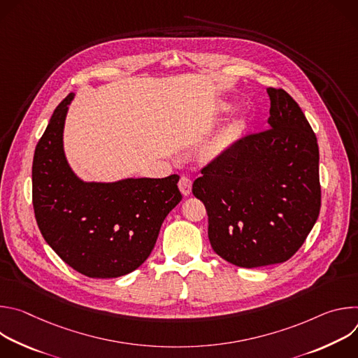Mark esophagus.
Here are the masks:
<instances>
[{"mask_svg":"<svg viewBox=\"0 0 358 358\" xmlns=\"http://www.w3.org/2000/svg\"><path fill=\"white\" fill-rule=\"evenodd\" d=\"M178 188H180V191H181L182 195H185V196L189 195V194H191V188H192V181H191V178L182 176V177L180 178V181H178Z\"/></svg>","mask_w":358,"mask_h":358,"instance_id":"obj_1","label":"esophagus"}]
</instances>
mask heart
Here are the masks:
<instances>
[{
    "mask_svg": "<svg viewBox=\"0 0 358 358\" xmlns=\"http://www.w3.org/2000/svg\"><path fill=\"white\" fill-rule=\"evenodd\" d=\"M221 108L225 110L229 108L228 103H222ZM243 124V119L242 117H235L232 119L228 124L224 126V129L210 141L208 144V155L210 156H218L221 152L236 138L238 133L241 131Z\"/></svg>",
    "mask_w": 358,
    "mask_h": 358,
    "instance_id": "1",
    "label": "heart"
}]
</instances>
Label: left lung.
<instances>
[{
	"label": "left lung",
	"instance_id": "8db88e82",
	"mask_svg": "<svg viewBox=\"0 0 358 358\" xmlns=\"http://www.w3.org/2000/svg\"><path fill=\"white\" fill-rule=\"evenodd\" d=\"M266 92L269 129L235 143L192 184L213 249L249 269L292 258L320 213L316 134L287 92Z\"/></svg>",
	"mask_w": 358,
	"mask_h": 358
}]
</instances>
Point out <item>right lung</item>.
<instances>
[{
    "label": "right lung",
    "instance_id": "right-lung-1",
    "mask_svg": "<svg viewBox=\"0 0 358 358\" xmlns=\"http://www.w3.org/2000/svg\"><path fill=\"white\" fill-rule=\"evenodd\" d=\"M73 97L69 93L61 101L35 148V218L46 243L71 268L89 278H119L148 258L166 217L182 198L180 177L82 180L64 148Z\"/></svg>",
    "mask_w": 358,
    "mask_h": 358
}]
</instances>
